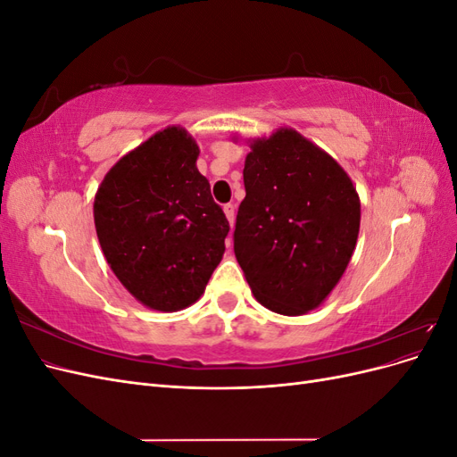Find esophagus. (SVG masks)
I'll return each mask as SVG.
<instances>
[{"instance_id": "obj_1", "label": "esophagus", "mask_w": 457, "mask_h": 457, "mask_svg": "<svg viewBox=\"0 0 457 457\" xmlns=\"http://www.w3.org/2000/svg\"><path fill=\"white\" fill-rule=\"evenodd\" d=\"M225 215H227V219H228V223H230V227L234 225V219H237V205L234 204H227L225 207ZM228 245H230V240H228Z\"/></svg>"}]
</instances>
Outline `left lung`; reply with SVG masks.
<instances>
[{"instance_id":"left-lung-1","label":"left lung","mask_w":457,"mask_h":457,"mask_svg":"<svg viewBox=\"0 0 457 457\" xmlns=\"http://www.w3.org/2000/svg\"><path fill=\"white\" fill-rule=\"evenodd\" d=\"M234 253L252 294L272 312L320 307L354 253L361 198L326 150L292 128L250 141Z\"/></svg>"}]
</instances>
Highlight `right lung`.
Masks as SVG:
<instances>
[{
    "label": "right lung",
    "mask_w": 457,
    "mask_h": 457,
    "mask_svg": "<svg viewBox=\"0 0 457 457\" xmlns=\"http://www.w3.org/2000/svg\"><path fill=\"white\" fill-rule=\"evenodd\" d=\"M198 154L192 135L170 126L121 156L95 195L106 262L152 311L196 303L225 253L230 227L196 168Z\"/></svg>",
    "instance_id": "obj_1"
}]
</instances>
